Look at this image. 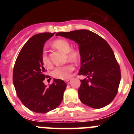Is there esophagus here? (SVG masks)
Wrapping results in <instances>:
<instances>
[{"mask_svg":"<svg viewBox=\"0 0 134 134\" xmlns=\"http://www.w3.org/2000/svg\"><path fill=\"white\" fill-rule=\"evenodd\" d=\"M70 82H71V79H69V80H66V83L68 84V85H69V84L70 83Z\"/></svg>","mask_w":134,"mask_h":134,"instance_id":"34e87169","label":"esophagus"}]
</instances>
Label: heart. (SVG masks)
I'll return each instance as SVG.
<instances>
[{
	"label": "heart",
	"instance_id": "b5f03b06",
	"mask_svg": "<svg viewBox=\"0 0 134 134\" xmlns=\"http://www.w3.org/2000/svg\"><path fill=\"white\" fill-rule=\"evenodd\" d=\"M52 46L56 49L67 54V60L70 62H76L79 59L80 53L78 49H71V43L68 40L64 39H59L55 40L52 43ZM41 62L43 66L49 67L52 64L46 52H43L41 55ZM74 68L72 65L67 64L63 66L56 67L52 71V76L54 78L60 80L69 79L71 74L74 71Z\"/></svg>",
	"mask_w": 134,
	"mask_h": 134
}]
</instances>
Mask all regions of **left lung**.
<instances>
[{"label":"left lung","mask_w":134,"mask_h":134,"mask_svg":"<svg viewBox=\"0 0 134 134\" xmlns=\"http://www.w3.org/2000/svg\"><path fill=\"white\" fill-rule=\"evenodd\" d=\"M58 35L72 40L79 46V74L87 77L80 80L78 91L80 101L94 109L111 103L118 93L121 72L108 43L97 34L86 29L59 32Z\"/></svg>","instance_id":"1"}]
</instances>
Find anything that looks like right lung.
I'll list each match as a JSON object with an SVG mask.
<instances>
[{
    "label": "right lung",
    "mask_w": 134,
    "mask_h": 134,
    "mask_svg": "<svg viewBox=\"0 0 134 134\" xmlns=\"http://www.w3.org/2000/svg\"><path fill=\"white\" fill-rule=\"evenodd\" d=\"M54 34L43 33L31 37L21 49L15 62L13 80L16 94L31 111L48 113L61 104L66 85L54 79L49 86L44 85L45 68L41 62L44 44Z\"/></svg>",
    "instance_id": "1"
}]
</instances>
